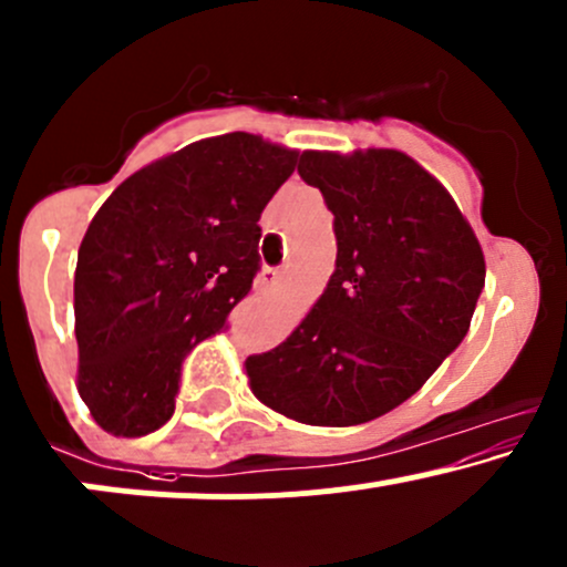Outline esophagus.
Returning a JSON list of instances; mask_svg holds the SVG:
<instances>
[{
    "instance_id": "esophagus-1",
    "label": "esophagus",
    "mask_w": 567,
    "mask_h": 567,
    "mask_svg": "<svg viewBox=\"0 0 567 567\" xmlns=\"http://www.w3.org/2000/svg\"><path fill=\"white\" fill-rule=\"evenodd\" d=\"M279 279H282V268H271V266H266L264 271H260V282H264L266 288H274V285H277Z\"/></svg>"
}]
</instances>
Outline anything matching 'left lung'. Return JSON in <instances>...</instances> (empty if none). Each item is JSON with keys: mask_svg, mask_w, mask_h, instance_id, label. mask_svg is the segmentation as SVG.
Returning <instances> with one entry per match:
<instances>
[{"mask_svg": "<svg viewBox=\"0 0 567 567\" xmlns=\"http://www.w3.org/2000/svg\"><path fill=\"white\" fill-rule=\"evenodd\" d=\"M299 176L333 214L337 268L299 329L249 355V389L301 424H363L413 396L467 337L484 252L408 154L303 152Z\"/></svg>", "mask_w": 567, "mask_h": 567, "instance_id": "8db88e82", "label": "left lung"}]
</instances>
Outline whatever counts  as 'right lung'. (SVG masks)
<instances>
[{"instance_id":"right-lung-1","label":"right lung","mask_w":567,"mask_h":567,"mask_svg":"<svg viewBox=\"0 0 567 567\" xmlns=\"http://www.w3.org/2000/svg\"><path fill=\"white\" fill-rule=\"evenodd\" d=\"M299 154L228 133L146 165L100 206L75 266L79 393L111 434L174 415L182 363L252 290L260 214Z\"/></svg>"}]
</instances>
